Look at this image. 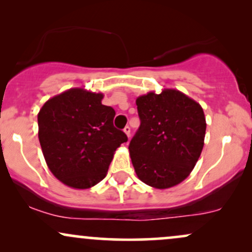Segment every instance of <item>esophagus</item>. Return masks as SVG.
Here are the masks:
<instances>
[{
	"label": "esophagus",
	"mask_w": 252,
	"mask_h": 252,
	"mask_svg": "<svg viewBox=\"0 0 252 252\" xmlns=\"http://www.w3.org/2000/svg\"><path fill=\"white\" fill-rule=\"evenodd\" d=\"M123 131L126 132V136H128V137H130V131H131V129H130V126H126V128L123 129Z\"/></svg>",
	"instance_id": "1"
}]
</instances>
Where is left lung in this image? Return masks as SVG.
Segmentation results:
<instances>
[{
    "label": "left lung",
    "mask_w": 252,
    "mask_h": 252,
    "mask_svg": "<svg viewBox=\"0 0 252 252\" xmlns=\"http://www.w3.org/2000/svg\"><path fill=\"white\" fill-rule=\"evenodd\" d=\"M141 124L129 143L138 179L158 189L184 181L201 154L206 121L200 104L166 89L136 99Z\"/></svg>",
    "instance_id": "1"
}]
</instances>
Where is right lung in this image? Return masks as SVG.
<instances>
[{
  "label": "right lung",
  "mask_w": 252,
  "mask_h": 252,
  "mask_svg": "<svg viewBox=\"0 0 252 252\" xmlns=\"http://www.w3.org/2000/svg\"><path fill=\"white\" fill-rule=\"evenodd\" d=\"M102 99V94L71 89L48 99L37 115L46 163L72 189H90L102 181L115 150L128 141L114 126L115 110Z\"/></svg>",
  "instance_id": "right-lung-1"
}]
</instances>
